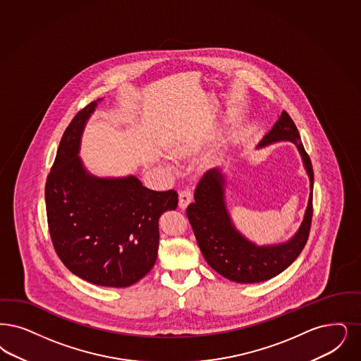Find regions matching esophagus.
I'll list each match as a JSON object with an SVG mask.
<instances>
[{
    "label": "esophagus",
    "mask_w": 361,
    "mask_h": 361,
    "mask_svg": "<svg viewBox=\"0 0 361 361\" xmlns=\"http://www.w3.org/2000/svg\"><path fill=\"white\" fill-rule=\"evenodd\" d=\"M192 199H193L192 189L187 188V189L181 190L180 195H178V205H180V208H187L188 204L192 202Z\"/></svg>",
    "instance_id": "obj_1"
}]
</instances>
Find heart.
Masks as SVG:
<instances>
[{"label": "heart", "mask_w": 361, "mask_h": 361, "mask_svg": "<svg viewBox=\"0 0 361 361\" xmlns=\"http://www.w3.org/2000/svg\"><path fill=\"white\" fill-rule=\"evenodd\" d=\"M174 153H176V154H180V153H178V152H174Z\"/></svg>", "instance_id": "heart-1"}]
</instances>
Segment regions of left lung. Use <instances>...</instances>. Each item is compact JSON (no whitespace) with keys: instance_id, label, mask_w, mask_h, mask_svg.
<instances>
[{"instance_id":"obj_1","label":"left lung","mask_w":361,"mask_h":361,"mask_svg":"<svg viewBox=\"0 0 361 361\" xmlns=\"http://www.w3.org/2000/svg\"><path fill=\"white\" fill-rule=\"evenodd\" d=\"M278 141L297 145L310 177L312 189L302 224L288 243L258 247L235 230L224 204V176L216 168L204 173L195 190V202L188 205V220L202 257L219 274L238 283H257L281 274L298 258L309 238L313 216L314 173L298 129L286 111L281 114L258 147Z\"/></svg>"}]
</instances>
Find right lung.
Masks as SVG:
<instances>
[{
	"mask_svg": "<svg viewBox=\"0 0 361 361\" xmlns=\"http://www.w3.org/2000/svg\"><path fill=\"white\" fill-rule=\"evenodd\" d=\"M97 102L73 116L47 176L45 208L54 248L64 266L98 286L126 288L147 274L159 250V219L176 209L173 189L157 192L134 176L99 178L78 157Z\"/></svg>",
	"mask_w": 361,
	"mask_h": 361,
	"instance_id": "add662e5",
	"label": "right lung"
}]
</instances>
